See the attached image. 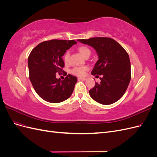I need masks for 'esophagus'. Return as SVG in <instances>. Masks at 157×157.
<instances>
[{
  "label": "esophagus",
  "mask_w": 157,
  "mask_h": 157,
  "mask_svg": "<svg viewBox=\"0 0 157 157\" xmlns=\"http://www.w3.org/2000/svg\"><path fill=\"white\" fill-rule=\"evenodd\" d=\"M78 80H86V78H82V77H79L78 78Z\"/></svg>",
  "instance_id": "34e87169"
}]
</instances>
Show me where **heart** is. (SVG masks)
Masks as SVG:
<instances>
[{"instance_id": "1", "label": "heart", "mask_w": 157, "mask_h": 157, "mask_svg": "<svg viewBox=\"0 0 157 157\" xmlns=\"http://www.w3.org/2000/svg\"><path fill=\"white\" fill-rule=\"evenodd\" d=\"M78 51L79 52V53L81 54L83 57H86L88 56H90V55L91 54V50L88 48V47L86 46H80L78 48ZM69 53L68 52H65L64 56H63V61L65 63H67L69 62ZM88 68L85 66H83V67H75L71 70V73L73 74L77 75V76H83L85 75V73L87 71Z\"/></svg>"}]
</instances>
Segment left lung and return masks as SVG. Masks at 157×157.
I'll use <instances>...</instances> for the list:
<instances>
[{
    "instance_id": "left-lung-1",
    "label": "left lung",
    "mask_w": 157,
    "mask_h": 157,
    "mask_svg": "<svg viewBox=\"0 0 157 157\" xmlns=\"http://www.w3.org/2000/svg\"><path fill=\"white\" fill-rule=\"evenodd\" d=\"M82 44L93 47L98 60L92 71V75H101V82H96L89 94L96 101L110 105L120 99L124 94L131 79L130 61L126 51L111 38L95 37L78 39Z\"/></svg>"
}]
</instances>
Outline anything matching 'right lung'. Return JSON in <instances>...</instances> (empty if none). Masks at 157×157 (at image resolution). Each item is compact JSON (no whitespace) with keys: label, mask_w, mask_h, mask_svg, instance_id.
I'll return each mask as SVG.
<instances>
[{"label":"right lung","mask_w":157,"mask_h":157,"mask_svg":"<svg viewBox=\"0 0 157 157\" xmlns=\"http://www.w3.org/2000/svg\"><path fill=\"white\" fill-rule=\"evenodd\" d=\"M75 44L74 40H50L41 42L31 52L28 58L29 79L35 92L44 100L60 103L72 94L77 78L69 74L61 80L56 78V74L63 72L62 56Z\"/></svg>","instance_id":"obj_1"}]
</instances>
